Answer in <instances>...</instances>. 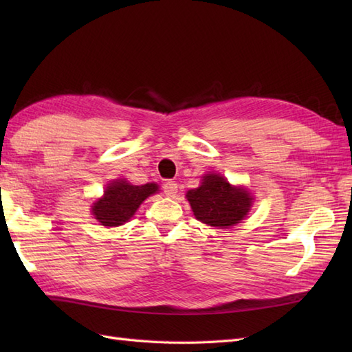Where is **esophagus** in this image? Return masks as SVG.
<instances>
[{"instance_id":"obj_1","label":"esophagus","mask_w":352,"mask_h":352,"mask_svg":"<svg viewBox=\"0 0 352 352\" xmlns=\"http://www.w3.org/2000/svg\"><path fill=\"white\" fill-rule=\"evenodd\" d=\"M177 190H178V186L175 182H166L163 184V192L166 197H175L177 195Z\"/></svg>"}]
</instances>
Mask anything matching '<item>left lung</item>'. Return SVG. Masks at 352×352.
Instances as JSON below:
<instances>
[{"instance_id":"8db88e82","label":"left lung","mask_w":352,"mask_h":352,"mask_svg":"<svg viewBox=\"0 0 352 352\" xmlns=\"http://www.w3.org/2000/svg\"><path fill=\"white\" fill-rule=\"evenodd\" d=\"M195 218L212 227L227 228L241 222L250 212L252 198L241 188H233L218 174L204 177L203 184L188 192Z\"/></svg>"}]
</instances>
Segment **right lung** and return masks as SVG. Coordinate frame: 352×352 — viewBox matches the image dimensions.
Segmentation results:
<instances>
[{
  "label": "right lung",
  "mask_w": 352,
  "mask_h": 352,
  "mask_svg": "<svg viewBox=\"0 0 352 352\" xmlns=\"http://www.w3.org/2000/svg\"><path fill=\"white\" fill-rule=\"evenodd\" d=\"M157 189L159 186L154 183L142 186H133L124 180L111 183L104 192V197L92 207L95 219L104 227L122 226Z\"/></svg>",
  "instance_id": "add662e5"
}]
</instances>
